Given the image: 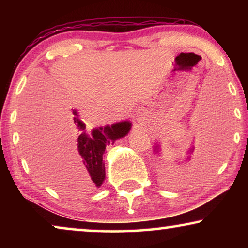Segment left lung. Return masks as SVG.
<instances>
[{
    "label": "left lung",
    "mask_w": 248,
    "mask_h": 248,
    "mask_svg": "<svg viewBox=\"0 0 248 248\" xmlns=\"http://www.w3.org/2000/svg\"><path fill=\"white\" fill-rule=\"evenodd\" d=\"M215 142H216V141H213V140H211V142H209V143L211 144V145H209L208 151L205 152L204 155L200 158V160L198 161V165H199V166H201V167L203 166V167H204V166L210 165L213 160H215V159H213V158L218 157V155H219V149H218V147H217V144L215 143ZM155 150H158V145L155 148ZM193 150H194V149L191 148V150H189V152H192ZM187 159H188V158H187Z\"/></svg>",
    "instance_id": "left-lung-1"
}]
</instances>
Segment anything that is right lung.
Masks as SVG:
<instances>
[{"instance_id":"1","label":"right lung","mask_w":248,"mask_h":248,"mask_svg":"<svg viewBox=\"0 0 248 248\" xmlns=\"http://www.w3.org/2000/svg\"><path fill=\"white\" fill-rule=\"evenodd\" d=\"M69 114V123L74 131H82L78 137L76 154L84 170L93 179L96 186H100L105 181V164L103 155L107 145L114 143L117 139L123 138L131 130L132 124L128 121L115 123L109 126L93 128L91 134L86 133V125L80 120L76 109Z\"/></svg>"}]
</instances>
